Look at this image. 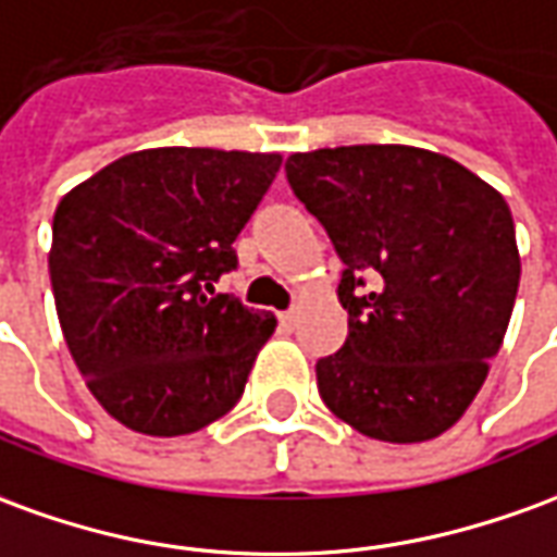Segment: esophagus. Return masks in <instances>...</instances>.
<instances>
[{"mask_svg": "<svg viewBox=\"0 0 557 557\" xmlns=\"http://www.w3.org/2000/svg\"><path fill=\"white\" fill-rule=\"evenodd\" d=\"M295 322H298V310H295V307H292V310H283V313H280V325H283L286 332H292V329H295Z\"/></svg>", "mask_w": 557, "mask_h": 557, "instance_id": "esophagus-1", "label": "esophagus"}]
</instances>
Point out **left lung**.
<instances>
[{
	"label": "left lung",
	"mask_w": 557,
	"mask_h": 557,
	"mask_svg": "<svg viewBox=\"0 0 557 557\" xmlns=\"http://www.w3.org/2000/svg\"><path fill=\"white\" fill-rule=\"evenodd\" d=\"M344 262V346L317 361L325 407L364 437L422 443L485 383L519 292L507 201L449 157L356 144L286 159Z\"/></svg>",
	"instance_id": "obj_1"
}]
</instances>
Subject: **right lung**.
Returning <instances> with one entry per match:
<instances>
[{"instance_id":"right-lung-1","label":"right lung","mask_w":557,"mask_h":557,"mask_svg":"<svg viewBox=\"0 0 557 557\" xmlns=\"http://www.w3.org/2000/svg\"><path fill=\"white\" fill-rule=\"evenodd\" d=\"M277 153L157 147L116 159L53 213L50 286L92 398L150 437L193 434L244 395L277 319L213 283L277 177Z\"/></svg>"}]
</instances>
